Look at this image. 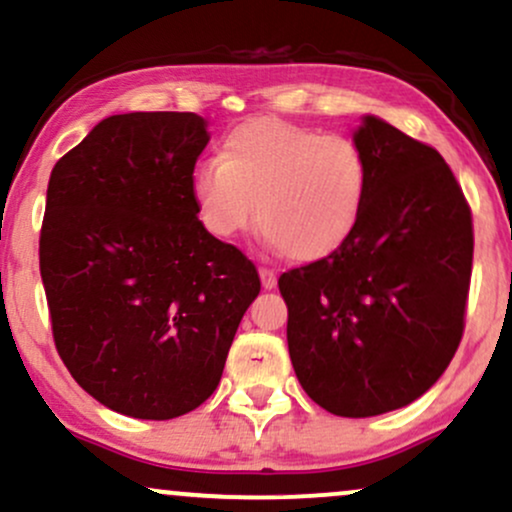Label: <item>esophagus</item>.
Returning a JSON list of instances; mask_svg holds the SVG:
<instances>
[{
  "mask_svg": "<svg viewBox=\"0 0 512 512\" xmlns=\"http://www.w3.org/2000/svg\"><path fill=\"white\" fill-rule=\"evenodd\" d=\"M260 279H262V288H264V291H272V288L276 286V274L272 272V269L260 267Z\"/></svg>",
  "mask_w": 512,
  "mask_h": 512,
  "instance_id": "obj_1",
  "label": "esophagus"
}]
</instances>
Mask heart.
<instances>
[{
  "mask_svg": "<svg viewBox=\"0 0 512 512\" xmlns=\"http://www.w3.org/2000/svg\"><path fill=\"white\" fill-rule=\"evenodd\" d=\"M190 190L212 236L233 238L260 219L274 248L295 262H317L360 224L369 166L348 135L252 119L226 133L219 159L195 166Z\"/></svg>",
  "mask_w": 512,
  "mask_h": 512,
  "instance_id": "obj_1",
  "label": "heart"
}]
</instances>
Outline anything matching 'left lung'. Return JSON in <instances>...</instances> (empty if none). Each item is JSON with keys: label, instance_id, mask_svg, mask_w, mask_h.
I'll return each instance as SVG.
<instances>
[{"label": "left lung", "instance_id": "1", "mask_svg": "<svg viewBox=\"0 0 512 512\" xmlns=\"http://www.w3.org/2000/svg\"><path fill=\"white\" fill-rule=\"evenodd\" d=\"M355 143L369 190L353 236L324 260L281 274L288 353L307 396L341 417L420 398L465 329L472 212L432 145L365 116Z\"/></svg>", "mask_w": 512, "mask_h": 512}]
</instances>
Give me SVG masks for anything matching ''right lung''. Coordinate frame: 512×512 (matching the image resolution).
<instances>
[{"label":"right lung","instance_id":"right-lung-1","mask_svg":"<svg viewBox=\"0 0 512 512\" xmlns=\"http://www.w3.org/2000/svg\"><path fill=\"white\" fill-rule=\"evenodd\" d=\"M207 143L193 112L116 114L49 176L40 274L54 346L78 386L138 420L212 396L260 293L255 264L197 219L190 176Z\"/></svg>","mask_w":512,"mask_h":512}]
</instances>
